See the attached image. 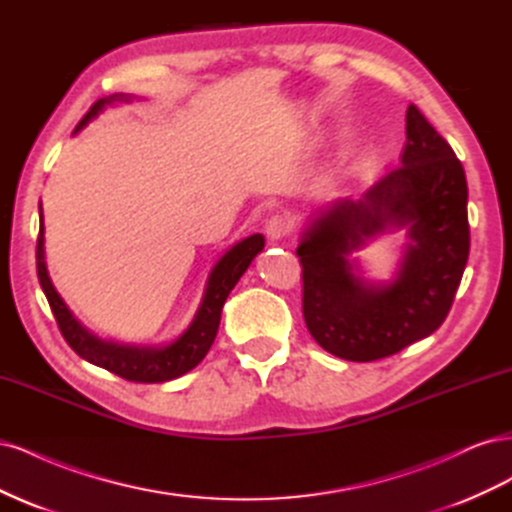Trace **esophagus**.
Masks as SVG:
<instances>
[{
  "label": "esophagus",
  "instance_id": "34e87169",
  "mask_svg": "<svg viewBox=\"0 0 512 512\" xmlns=\"http://www.w3.org/2000/svg\"><path fill=\"white\" fill-rule=\"evenodd\" d=\"M288 230H290V222L288 218H284V215H273L265 226V232L271 241H282L288 235Z\"/></svg>",
  "mask_w": 512,
  "mask_h": 512
}]
</instances>
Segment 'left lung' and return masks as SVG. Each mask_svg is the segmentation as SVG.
<instances>
[{
    "mask_svg": "<svg viewBox=\"0 0 512 512\" xmlns=\"http://www.w3.org/2000/svg\"><path fill=\"white\" fill-rule=\"evenodd\" d=\"M404 227L409 241L391 283H371L351 254ZM470 254L468 183L455 151L414 104L406 147L359 198H339L307 218L297 247L303 318L339 359L367 363L436 331L453 305Z\"/></svg>",
    "mask_w": 512,
    "mask_h": 512,
    "instance_id": "1",
    "label": "left lung"
}]
</instances>
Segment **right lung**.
<instances>
[{
	"instance_id": "right-lung-1",
	"label": "right lung",
	"mask_w": 512,
	"mask_h": 512,
	"mask_svg": "<svg viewBox=\"0 0 512 512\" xmlns=\"http://www.w3.org/2000/svg\"><path fill=\"white\" fill-rule=\"evenodd\" d=\"M134 96L130 94H113L98 100L89 108V113L81 119L76 126L74 134L81 132L91 119H96L106 106L117 102H132ZM265 247V237L252 235L230 247L222 258L215 262L207 284L203 299L196 309V314L177 339L164 346H132V344H119L111 339H102L94 333H89L83 324L74 318V314L59 297L55 290L49 271H46L44 260V220H42V205H40V235H38V250H36V267H38V280L49 301L53 316L57 320V327L64 335L68 346L81 356V359L94 363L102 369H108L111 374L130 380V382H166L175 380L183 374H188L200 361L205 359L209 352L215 335H218L222 307L228 299L230 290L237 286L241 275L252 265V260L262 252Z\"/></svg>"
}]
</instances>
